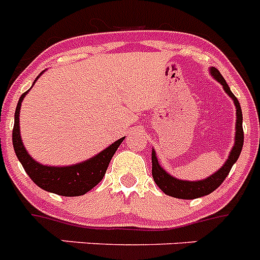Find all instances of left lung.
I'll return each instance as SVG.
<instances>
[{
    "label": "left lung",
    "instance_id": "obj_1",
    "mask_svg": "<svg viewBox=\"0 0 260 260\" xmlns=\"http://www.w3.org/2000/svg\"><path fill=\"white\" fill-rule=\"evenodd\" d=\"M213 77L219 80L220 83L224 87L225 92L228 93L232 99H233L234 105L237 108V122H236V144H234L233 150H232L231 155H229L228 160L221 167V169L208 177L207 180L203 181H197V182H189V181H181L173 178L172 176L167 173L157 162L156 158L155 151L152 152V177L156 185L160 187L162 192H165L169 197L173 198H180V199H197L199 197H204V195L211 194L215 191L226 178V176L231 172L232 167L236 161H237L238 156H240L241 151H242L243 146V128H242V110H241V105L238 103L237 98L233 95L231 89H229L228 84L220 74V71L217 69H212L211 70Z\"/></svg>",
    "mask_w": 260,
    "mask_h": 260
}]
</instances>
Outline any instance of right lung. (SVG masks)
I'll list each match as a JSON object with an SVG mask.
<instances>
[{
  "label": "right lung",
  "mask_w": 260,
  "mask_h": 260,
  "mask_svg": "<svg viewBox=\"0 0 260 260\" xmlns=\"http://www.w3.org/2000/svg\"><path fill=\"white\" fill-rule=\"evenodd\" d=\"M22 93L14 117L13 127V146L14 151L19 158L26 173L39 187L47 190L49 192L62 195V197H79L86 194L87 191L95 187L103 180L107 168L113 157L114 152L119 147L123 138L110 144L108 148L96 155L91 160L82 162V164L71 165V167H47L36 162L31 156L27 153L26 148L20 141L19 134V109L22 100L26 93Z\"/></svg>",
  "instance_id": "1"
}]
</instances>
